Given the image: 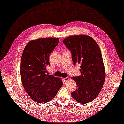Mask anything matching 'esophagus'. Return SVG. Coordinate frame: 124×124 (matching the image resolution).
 I'll return each instance as SVG.
<instances>
[{
    "mask_svg": "<svg viewBox=\"0 0 124 124\" xmlns=\"http://www.w3.org/2000/svg\"><path fill=\"white\" fill-rule=\"evenodd\" d=\"M68 80H69V78H68V77H66V78H64V81L65 82V83L67 82V81H68Z\"/></svg>",
    "mask_w": 124,
    "mask_h": 124,
    "instance_id": "obj_1",
    "label": "esophagus"
}]
</instances>
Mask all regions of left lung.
Here are the masks:
<instances>
[{
  "label": "left lung",
  "mask_w": 124,
  "mask_h": 124,
  "mask_svg": "<svg viewBox=\"0 0 124 124\" xmlns=\"http://www.w3.org/2000/svg\"><path fill=\"white\" fill-rule=\"evenodd\" d=\"M63 42L71 52L74 65H80L81 75L71 77L77 87L71 95L78 102L89 103L98 95L105 82V67L101 49L88 35L70 36Z\"/></svg>",
  "instance_id": "8db88e82"
}]
</instances>
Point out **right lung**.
I'll return each instance as SVG.
<instances>
[{
	"label": "right lung",
	"instance_id": "add662e5",
	"mask_svg": "<svg viewBox=\"0 0 124 124\" xmlns=\"http://www.w3.org/2000/svg\"><path fill=\"white\" fill-rule=\"evenodd\" d=\"M59 40L43 38L31 40L23 52L20 65L22 85L31 98L37 103L51 100L63 85L61 78L49 75L47 70L49 56Z\"/></svg>",
	"mask_w": 124,
	"mask_h": 124
}]
</instances>
